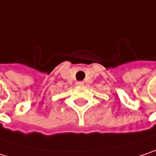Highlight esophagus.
Returning a JSON list of instances; mask_svg holds the SVG:
<instances>
[{
  "instance_id": "esophagus-1",
  "label": "esophagus",
  "mask_w": 156,
  "mask_h": 156,
  "mask_svg": "<svg viewBox=\"0 0 156 156\" xmlns=\"http://www.w3.org/2000/svg\"><path fill=\"white\" fill-rule=\"evenodd\" d=\"M76 84L79 85V86H82V85H83V82H77Z\"/></svg>"
}]
</instances>
